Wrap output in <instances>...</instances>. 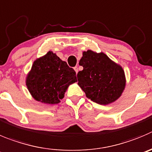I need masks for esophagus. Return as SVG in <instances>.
<instances>
[{"label": "esophagus", "instance_id": "obj_1", "mask_svg": "<svg viewBox=\"0 0 152 152\" xmlns=\"http://www.w3.org/2000/svg\"><path fill=\"white\" fill-rule=\"evenodd\" d=\"M74 69H75V71L76 72V73H77V72H78V68H77V66H75V67L74 68Z\"/></svg>", "mask_w": 152, "mask_h": 152}]
</instances>
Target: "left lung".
<instances>
[{"mask_svg":"<svg viewBox=\"0 0 152 152\" xmlns=\"http://www.w3.org/2000/svg\"><path fill=\"white\" fill-rule=\"evenodd\" d=\"M77 73V84L88 99L99 104H109L122 95L125 87V72L104 53L83 52Z\"/></svg>","mask_w":152,"mask_h":152,"instance_id":"8db88e82","label":"left lung"}]
</instances>
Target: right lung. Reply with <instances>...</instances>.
<instances>
[{
    "label": "right lung",
    "mask_w": 152,
    "mask_h": 152,
    "mask_svg": "<svg viewBox=\"0 0 152 152\" xmlns=\"http://www.w3.org/2000/svg\"><path fill=\"white\" fill-rule=\"evenodd\" d=\"M76 72L52 51L34 62L26 85L35 100L55 104L64 98L69 86L77 82Z\"/></svg>",
    "instance_id": "obj_1"
}]
</instances>
